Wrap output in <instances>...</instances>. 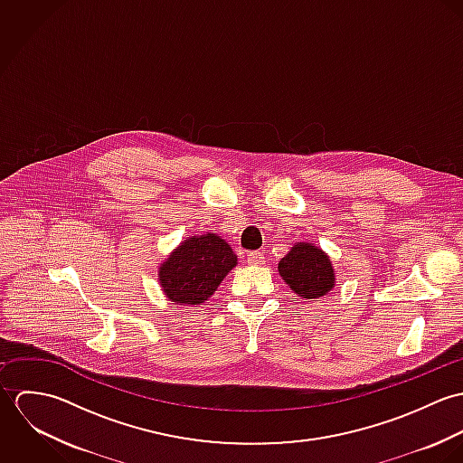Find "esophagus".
I'll use <instances>...</instances> for the list:
<instances>
[{
	"instance_id": "1",
	"label": "esophagus",
	"mask_w": 463,
	"mask_h": 463,
	"mask_svg": "<svg viewBox=\"0 0 463 463\" xmlns=\"http://www.w3.org/2000/svg\"><path fill=\"white\" fill-rule=\"evenodd\" d=\"M246 262L250 265H262L264 264V255L260 251H250L246 255Z\"/></svg>"
}]
</instances>
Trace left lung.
<instances>
[{
    "label": "left lung",
    "mask_w": 463,
    "mask_h": 463,
    "mask_svg": "<svg viewBox=\"0 0 463 463\" xmlns=\"http://www.w3.org/2000/svg\"><path fill=\"white\" fill-rule=\"evenodd\" d=\"M278 270L288 287L307 299L325 296L335 285L330 259L317 246L307 242L296 244L281 259Z\"/></svg>",
    "instance_id": "obj_1"
}]
</instances>
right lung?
I'll use <instances>...</instances> for the list:
<instances>
[{
  "instance_id": "right-lung-1",
  "label": "right lung",
  "mask_w": 463,
  "mask_h": 463,
  "mask_svg": "<svg viewBox=\"0 0 463 463\" xmlns=\"http://www.w3.org/2000/svg\"><path fill=\"white\" fill-rule=\"evenodd\" d=\"M237 265L232 248L213 233L191 237L160 267L165 296L182 305L204 303Z\"/></svg>"
}]
</instances>
